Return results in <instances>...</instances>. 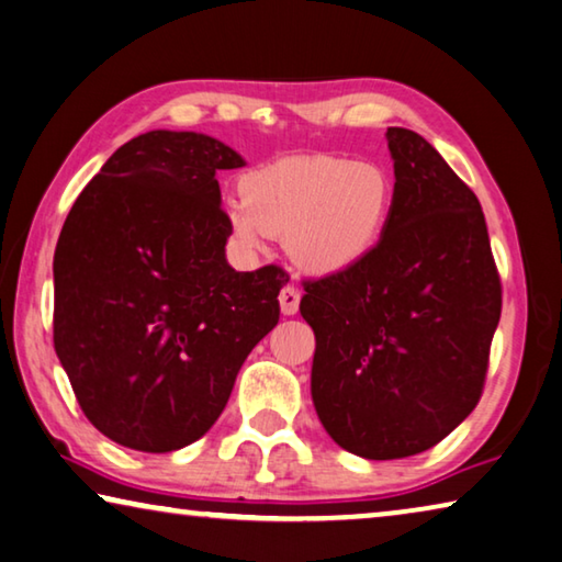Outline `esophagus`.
<instances>
[{
	"instance_id": "esophagus-1",
	"label": "esophagus",
	"mask_w": 562,
	"mask_h": 562,
	"mask_svg": "<svg viewBox=\"0 0 562 562\" xmlns=\"http://www.w3.org/2000/svg\"><path fill=\"white\" fill-rule=\"evenodd\" d=\"M280 310H282V315H295L300 310V290L295 288V284H288V288H282Z\"/></svg>"
}]
</instances>
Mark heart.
<instances>
[{
	"label": "heart",
	"mask_w": 562,
	"mask_h": 562,
	"mask_svg": "<svg viewBox=\"0 0 562 562\" xmlns=\"http://www.w3.org/2000/svg\"><path fill=\"white\" fill-rule=\"evenodd\" d=\"M243 200L225 204L229 233L247 249L284 237L302 272H350L370 260L393 217L395 187L387 169L342 155H288L249 169Z\"/></svg>",
	"instance_id": "1"
}]
</instances>
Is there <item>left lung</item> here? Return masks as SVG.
<instances>
[{
	"instance_id": "left-lung-1",
	"label": "left lung",
	"mask_w": 562,
	"mask_h": 562,
	"mask_svg": "<svg viewBox=\"0 0 562 562\" xmlns=\"http://www.w3.org/2000/svg\"><path fill=\"white\" fill-rule=\"evenodd\" d=\"M387 233L350 272L305 282L313 403L342 450L397 460L430 450L483 395L503 290L475 192L430 142L387 127Z\"/></svg>"
}]
</instances>
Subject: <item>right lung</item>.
<instances>
[{
	"instance_id": "1",
	"label": "right lung",
	"mask_w": 562,
	"mask_h": 562,
	"mask_svg": "<svg viewBox=\"0 0 562 562\" xmlns=\"http://www.w3.org/2000/svg\"><path fill=\"white\" fill-rule=\"evenodd\" d=\"M237 167L215 137L145 132L106 159L61 227L55 350L87 420L124 448L200 440L278 325L288 274L235 272L225 257L215 175Z\"/></svg>"
}]
</instances>
